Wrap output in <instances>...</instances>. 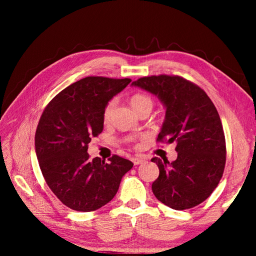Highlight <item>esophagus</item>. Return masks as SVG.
Returning <instances> with one entry per match:
<instances>
[{"instance_id": "1", "label": "esophagus", "mask_w": 256, "mask_h": 256, "mask_svg": "<svg viewBox=\"0 0 256 256\" xmlns=\"http://www.w3.org/2000/svg\"><path fill=\"white\" fill-rule=\"evenodd\" d=\"M132 162H134V166L142 164L143 162H145V158H142V157H134V158H132Z\"/></svg>"}]
</instances>
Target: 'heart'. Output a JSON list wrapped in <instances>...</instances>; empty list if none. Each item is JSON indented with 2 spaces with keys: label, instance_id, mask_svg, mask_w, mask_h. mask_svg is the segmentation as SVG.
Wrapping results in <instances>:
<instances>
[{
  "label": "heart",
  "instance_id": "heart-1",
  "mask_svg": "<svg viewBox=\"0 0 256 256\" xmlns=\"http://www.w3.org/2000/svg\"><path fill=\"white\" fill-rule=\"evenodd\" d=\"M129 102H130L131 106L134 108V110L138 115L143 112H146V111L150 112L152 106H154L152 99L148 95L143 94V92H136V94H134L130 97ZM113 108H114L113 100H111V102H109L104 106V110H102V115L104 124H109V122L111 120ZM140 138H141V136H129V138H127V141L130 143H134V142L140 140Z\"/></svg>",
  "mask_w": 256,
  "mask_h": 256
}]
</instances>
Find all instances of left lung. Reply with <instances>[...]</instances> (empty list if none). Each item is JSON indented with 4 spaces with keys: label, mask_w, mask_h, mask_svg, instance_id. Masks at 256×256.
<instances>
[{
    "label": "left lung",
    "mask_w": 256,
    "mask_h": 256,
    "mask_svg": "<svg viewBox=\"0 0 256 256\" xmlns=\"http://www.w3.org/2000/svg\"><path fill=\"white\" fill-rule=\"evenodd\" d=\"M132 85L158 96L166 108L157 142H176L175 161L152 159L160 172L152 186L154 196L176 210L198 206L216 188L226 168L218 111L204 90L180 76H143Z\"/></svg>",
    "instance_id": "1"
}]
</instances>
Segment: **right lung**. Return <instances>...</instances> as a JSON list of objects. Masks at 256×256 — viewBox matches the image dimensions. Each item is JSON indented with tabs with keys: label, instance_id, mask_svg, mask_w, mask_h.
I'll return each instance as SVG.
<instances>
[{
	"label": "right lung",
	"instance_id": "right-lung-1",
	"mask_svg": "<svg viewBox=\"0 0 256 256\" xmlns=\"http://www.w3.org/2000/svg\"><path fill=\"white\" fill-rule=\"evenodd\" d=\"M130 79L86 76L60 92L44 108L35 134L38 164L46 182L62 203L94 212L114 198L134 164L118 154L90 158L88 144L104 129L102 110Z\"/></svg>",
	"mask_w": 256,
	"mask_h": 256
}]
</instances>
